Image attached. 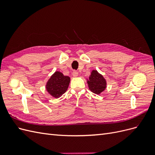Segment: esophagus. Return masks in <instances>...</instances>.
Instances as JSON below:
<instances>
[{"instance_id": "1", "label": "esophagus", "mask_w": 155, "mask_h": 155, "mask_svg": "<svg viewBox=\"0 0 155 155\" xmlns=\"http://www.w3.org/2000/svg\"><path fill=\"white\" fill-rule=\"evenodd\" d=\"M78 75H79V74H78V72L77 71H74V72H72V76H73V77H74V78L78 77Z\"/></svg>"}]
</instances>
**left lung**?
<instances>
[{
	"mask_svg": "<svg viewBox=\"0 0 155 155\" xmlns=\"http://www.w3.org/2000/svg\"><path fill=\"white\" fill-rule=\"evenodd\" d=\"M87 81L89 90L96 94H100L107 88L106 79L96 70H92Z\"/></svg>",
	"mask_w": 155,
	"mask_h": 155,
	"instance_id": "obj_1",
	"label": "left lung"
}]
</instances>
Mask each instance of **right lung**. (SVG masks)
<instances>
[{"label":"right lung","mask_w":155,"mask_h":155,"mask_svg":"<svg viewBox=\"0 0 155 155\" xmlns=\"http://www.w3.org/2000/svg\"><path fill=\"white\" fill-rule=\"evenodd\" d=\"M70 82V78L59 71H55L46 84V90L53 97L58 98L66 92Z\"/></svg>","instance_id":"add662e5"}]
</instances>
